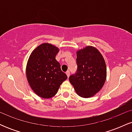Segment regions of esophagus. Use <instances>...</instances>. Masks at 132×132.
Returning a JSON list of instances; mask_svg holds the SVG:
<instances>
[{
  "instance_id": "1",
  "label": "esophagus",
  "mask_w": 132,
  "mask_h": 132,
  "mask_svg": "<svg viewBox=\"0 0 132 132\" xmlns=\"http://www.w3.org/2000/svg\"><path fill=\"white\" fill-rule=\"evenodd\" d=\"M66 75H67V76L68 77V78H69V75H70V72H69V71H68L67 72H66Z\"/></svg>"
}]
</instances>
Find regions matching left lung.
Returning <instances> with one entry per match:
<instances>
[{"label": "left lung", "instance_id": "1", "mask_svg": "<svg viewBox=\"0 0 132 132\" xmlns=\"http://www.w3.org/2000/svg\"><path fill=\"white\" fill-rule=\"evenodd\" d=\"M77 69L69 80L76 92L84 98L92 97L102 89L106 79L104 59L96 48L87 46L77 52Z\"/></svg>", "mask_w": 132, "mask_h": 132}]
</instances>
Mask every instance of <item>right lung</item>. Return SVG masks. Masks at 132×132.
Returning <instances> with one entry per match:
<instances>
[{"instance_id":"right-lung-1","label":"right lung","mask_w":132,"mask_h":132,"mask_svg":"<svg viewBox=\"0 0 132 132\" xmlns=\"http://www.w3.org/2000/svg\"><path fill=\"white\" fill-rule=\"evenodd\" d=\"M57 47L43 43L30 54L27 65V78L30 87L38 96L48 99L56 95L61 84L68 78L55 57Z\"/></svg>"}]
</instances>
